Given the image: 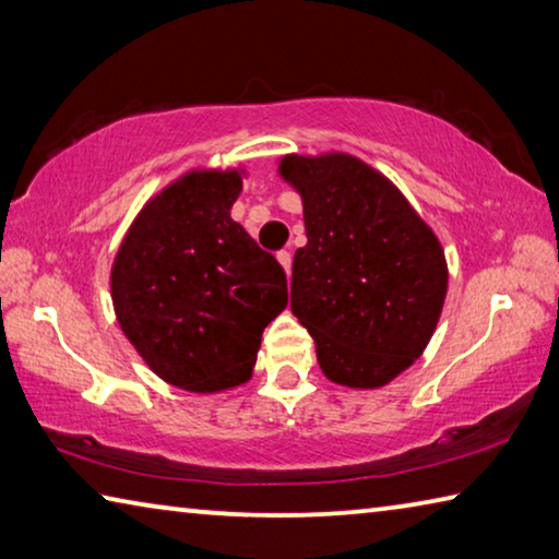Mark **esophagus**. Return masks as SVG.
Returning <instances> with one entry per match:
<instances>
[{
  "instance_id": "esophagus-1",
  "label": "esophagus",
  "mask_w": 559,
  "mask_h": 559,
  "mask_svg": "<svg viewBox=\"0 0 559 559\" xmlns=\"http://www.w3.org/2000/svg\"><path fill=\"white\" fill-rule=\"evenodd\" d=\"M278 263L283 266V271H286V276L290 278V269H293V257H290V251H281V253H278Z\"/></svg>"
}]
</instances>
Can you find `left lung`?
Here are the masks:
<instances>
[{"label":"left lung","mask_w":559,"mask_h":559,"mask_svg":"<svg viewBox=\"0 0 559 559\" xmlns=\"http://www.w3.org/2000/svg\"><path fill=\"white\" fill-rule=\"evenodd\" d=\"M308 243L293 257L290 310L330 382L377 390L419 359L449 290L441 241L382 173L347 153L283 155Z\"/></svg>","instance_id":"obj_1"}]
</instances>
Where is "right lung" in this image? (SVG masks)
Here are the masks:
<instances>
[{
  "mask_svg": "<svg viewBox=\"0 0 559 559\" xmlns=\"http://www.w3.org/2000/svg\"><path fill=\"white\" fill-rule=\"evenodd\" d=\"M243 169H189L150 197L110 269L118 325L159 380L197 394L251 377L286 273L231 219Z\"/></svg>",
  "mask_w": 559,
  "mask_h": 559,
  "instance_id": "add662e5",
  "label": "right lung"
}]
</instances>
